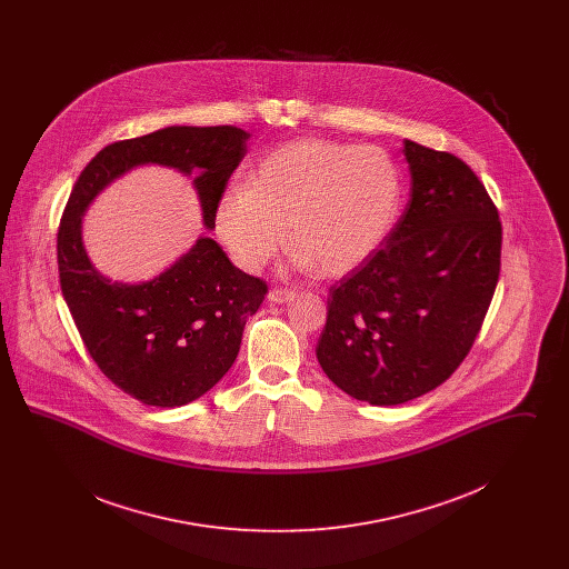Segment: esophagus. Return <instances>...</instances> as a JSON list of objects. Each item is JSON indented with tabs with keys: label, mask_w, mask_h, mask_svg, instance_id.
<instances>
[{
	"label": "esophagus",
	"mask_w": 569,
	"mask_h": 569,
	"mask_svg": "<svg viewBox=\"0 0 569 569\" xmlns=\"http://www.w3.org/2000/svg\"><path fill=\"white\" fill-rule=\"evenodd\" d=\"M292 297H295V290H290V288H272L269 292V300L274 305H281V302H286Z\"/></svg>",
	"instance_id": "1"
}]
</instances>
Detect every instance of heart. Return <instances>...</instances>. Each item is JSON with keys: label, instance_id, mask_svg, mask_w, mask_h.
<instances>
[{"label": "heart", "instance_id": "1", "mask_svg": "<svg viewBox=\"0 0 569 569\" xmlns=\"http://www.w3.org/2000/svg\"><path fill=\"white\" fill-rule=\"evenodd\" d=\"M401 204L403 174L386 149L309 138L271 151L247 188L219 198L213 219L244 271L269 264L288 237L298 269L341 277L386 243Z\"/></svg>", "mask_w": 569, "mask_h": 569}]
</instances>
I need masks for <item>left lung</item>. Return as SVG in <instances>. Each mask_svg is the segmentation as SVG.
Here are the masks:
<instances>
[{
  "mask_svg": "<svg viewBox=\"0 0 569 569\" xmlns=\"http://www.w3.org/2000/svg\"><path fill=\"white\" fill-rule=\"evenodd\" d=\"M411 198L386 243L328 295L326 376L358 401L399 406L450 378L471 350L501 269V219L457 156L403 144Z\"/></svg>",
  "mask_w": 569,
  "mask_h": 569,
  "instance_id": "1",
  "label": "left lung"
}]
</instances>
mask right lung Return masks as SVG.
Wrapping results in <instances>:
<instances>
[{
    "mask_svg": "<svg viewBox=\"0 0 569 569\" xmlns=\"http://www.w3.org/2000/svg\"><path fill=\"white\" fill-rule=\"evenodd\" d=\"M249 134L234 126H172L104 147L77 179L57 230L61 292L82 343L100 371L144 406L196 401L228 373L244 322L269 292L260 277L239 271L209 237L198 239L153 281L128 286L93 269L81 241L89 202L138 163H163L196 177L207 228Z\"/></svg>",
    "mask_w": 569,
    "mask_h": 569,
    "instance_id": "1",
    "label": "right lung"
}]
</instances>
